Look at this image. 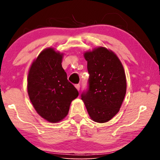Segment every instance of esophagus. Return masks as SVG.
<instances>
[{"label":"esophagus","instance_id":"obj_1","mask_svg":"<svg viewBox=\"0 0 160 160\" xmlns=\"http://www.w3.org/2000/svg\"><path fill=\"white\" fill-rule=\"evenodd\" d=\"M75 88H76V89H77L78 90H80V84H76V85H75Z\"/></svg>","mask_w":160,"mask_h":160}]
</instances>
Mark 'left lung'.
Returning a JSON list of instances; mask_svg holds the SVG:
<instances>
[{"label":"left lung","mask_w":160,"mask_h":160,"mask_svg":"<svg viewBox=\"0 0 160 160\" xmlns=\"http://www.w3.org/2000/svg\"><path fill=\"white\" fill-rule=\"evenodd\" d=\"M84 56L90 76L81 99L93 121L107 122L118 112L126 95L123 66L115 53L104 47L86 52Z\"/></svg>","instance_id":"left-lung-1"}]
</instances>
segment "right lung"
Wrapping results in <instances>:
<instances>
[{"instance_id":"add662e5","label":"right lung","mask_w":160,"mask_h":160,"mask_svg":"<svg viewBox=\"0 0 160 160\" xmlns=\"http://www.w3.org/2000/svg\"><path fill=\"white\" fill-rule=\"evenodd\" d=\"M63 55L53 48L39 54L29 69L28 94L37 112L51 123L58 122L68 113L78 91L62 68Z\"/></svg>"}]
</instances>
